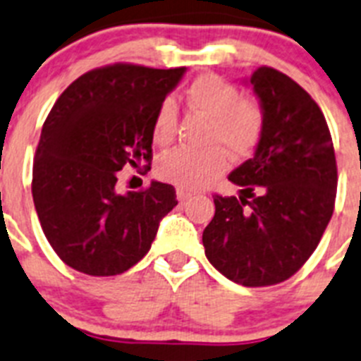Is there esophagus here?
I'll use <instances>...</instances> for the list:
<instances>
[{
	"label": "esophagus",
	"instance_id": "obj_1",
	"mask_svg": "<svg viewBox=\"0 0 361 361\" xmlns=\"http://www.w3.org/2000/svg\"><path fill=\"white\" fill-rule=\"evenodd\" d=\"M176 196H178V200H180V202H187V200H189L192 195H190L189 190L178 189V190H176Z\"/></svg>",
	"mask_w": 361,
	"mask_h": 361
}]
</instances>
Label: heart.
<instances>
[{"label": "heart", "instance_id": "b5f03b06", "mask_svg": "<svg viewBox=\"0 0 361 361\" xmlns=\"http://www.w3.org/2000/svg\"><path fill=\"white\" fill-rule=\"evenodd\" d=\"M187 104L211 123L207 145H218L202 152L176 148L159 157L156 165L157 176L178 189L198 190L213 183L226 171L224 150L231 157L250 156L262 135L264 117L259 106L244 101L237 87L214 75H202L187 87ZM178 108L174 101L166 99L159 104L154 117V141L166 145L174 135ZM220 146L223 147L219 148Z\"/></svg>", "mask_w": 361, "mask_h": 361}]
</instances>
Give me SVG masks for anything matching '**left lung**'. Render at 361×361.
<instances>
[{"mask_svg": "<svg viewBox=\"0 0 361 361\" xmlns=\"http://www.w3.org/2000/svg\"><path fill=\"white\" fill-rule=\"evenodd\" d=\"M253 87L264 117L253 157L229 174L237 196H214L204 229L209 262L233 283L269 286L292 277L319 244L334 211L338 169L325 115L298 82L259 68Z\"/></svg>", "mask_w": 361, "mask_h": 361, "instance_id": "obj_1", "label": "left lung"}]
</instances>
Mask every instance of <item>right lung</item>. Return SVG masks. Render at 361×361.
I'll return each instance as SVG.
<instances>
[{
  "mask_svg": "<svg viewBox=\"0 0 361 361\" xmlns=\"http://www.w3.org/2000/svg\"><path fill=\"white\" fill-rule=\"evenodd\" d=\"M185 71L106 66L78 77L54 102L36 148L32 200L45 237L73 269L124 274L178 205L169 183L152 180L124 195L115 183L126 165L152 159L156 111Z\"/></svg>",
  "mask_w": 361,
  "mask_h": 361,
  "instance_id": "add662e5",
  "label": "right lung"
}]
</instances>
